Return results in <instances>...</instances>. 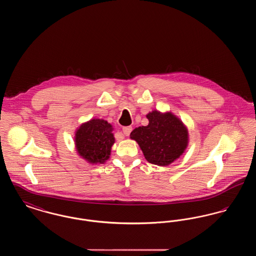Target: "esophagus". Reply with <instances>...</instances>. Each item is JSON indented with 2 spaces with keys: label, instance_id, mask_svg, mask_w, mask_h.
Here are the masks:
<instances>
[{
  "label": "esophagus",
  "instance_id": "esophagus-1",
  "mask_svg": "<svg viewBox=\"0 0 256 256\" xmlns=\"http://www.w3.org/2000/svg\"><path fill=\"white\" fill-rule=\"evenodd\" d=\"M132 130V126H124L122 128V132L126 135V136H128L130 132Z\"/></svg>",
  "mask_w": 256,
  "mask_h": 256
}]
</instances>
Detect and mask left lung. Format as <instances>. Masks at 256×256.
<instances>
[{
    "instance_id": "8db88e82",
    "label": "left lung",
    "mask_w": 256,
    "mask_h": 256,
    "mask_svg": "<svg viewBox=\"0 0 256 256\" xmlns=\"http://www.w3.org/2000/svg\"><path fill=\"white\" fill-rule=\"evenodd\" d=\"M148 124L132 130L130 138L141 148L152 164L166 166L178 158L188 144V132L182 122L172 113L150 112Z\"/></svg>"
}]
</instances>
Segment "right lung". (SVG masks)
Returning <instances> with one entry per match:
<instances>
[{"mask_svg":"<svg viewBox=\"0 0 256 256\" xmlns=\"http://www.w3.org/2000/svg\"><path fill=\"white\" fill-rule=\"evenodd\" d=\"M112 130V126L102 119H93L82 124L74 139L80 156L90 163L106 162L115 141Z\"/></svg>","mask_w":256,"mask_h":256,"instance_id":"right-lung-1","label":"right lung"}]
</instances>
